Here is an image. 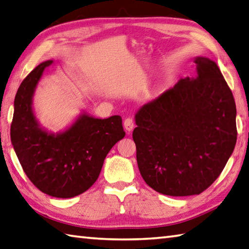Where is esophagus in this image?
<instances>
[{
  "label": "esophagus",
  "mask_w": 249,
  "mask_h": 249,
  "mask_svg": "<svg viewBox=\"0 0 249 249\" xmlns=\"http://www.w3.org/2000/svg\"><path fill=\"white\" fill-rule=\"evenodd\" d=\"M124 129H125L126 132L130 133L131 131H132L133 128H134V121L132 120V118H126L124 121Z\"/></svg>",
  "instance_id": "34e87169"
}]
</instances>
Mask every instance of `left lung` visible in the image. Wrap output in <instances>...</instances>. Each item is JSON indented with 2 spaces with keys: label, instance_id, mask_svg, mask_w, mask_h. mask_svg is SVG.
I'll list each match as a JSON object with an SVG mask.
<instances>
[{
  "label": "left lung",
  "instance_id": "obj_1",
  "mask_svg": "<svg viewBox=\"0 0 249 249\" xmlns=\"http://www.w3.org/2000/svg\"><path fill=\"white\" fill-rule=\"evenodd\" d=\"M186 77L135 114L141 176L158 193L200 194L226 167L236 144L235 101L213 60L194 59Z\"/></svg>",
  "mask_w": 249,
  "mask_h": 249
}]
</instances>
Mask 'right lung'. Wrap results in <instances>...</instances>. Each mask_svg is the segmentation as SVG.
Wrapping results in <instances>:
<instances>
[{"mask_svg": "<svg viewBox=\"0 0 249 249\" xmlns=\"http://www.w3.org/2000/svg\"><path fill=\"white\" fill-rule=\"evenodd\" d=\"M53 63H41L21 82L14 102L11 140L23 171L37 189L70 198L94 184L107 154L125 132L120 116L100 119L87 112L60 132L44 129L32 104L37 83Z\"/></svg>", "mask_w": 249, "mask_h": 249, "instance_id": "obj_1", "label": "right lung"}]
</instances>
